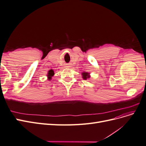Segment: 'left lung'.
<instances>
[{
	"label": "left lung",
	"mask_w": 146,
	"mask_h": 146,
	"mask_svg": "<svg viewBox=\"0 0 146 146\" xmlns=\"http://www.w3.org/2000/svg\"><path fill=\"white\" fill-rule=\"evenodd\" d=\"M82 77L84 80H86V79L90 78V73L86 72H82Z\"/></svg>",
	"instance_id": "obj_1"
}]
</instances>
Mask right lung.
<instances>
[{
    "instance_id": "add662e5",
    "label": "right lung",
    "mask_w": 146,
    "mask_h": 146,
    "mask_svg": "<svg viewBox=\"0 0 146 146\" xmlns=\"http://www.w3.org/2000/svg\"><path fill=\"white\" fill-rule=\"evenodd\" d=\"M54 70H53L52 69H50L49 70V71L47 73V77H48V80H50V79L52 78V77L54 76Z\"/></svg>"
}]
</instances>
